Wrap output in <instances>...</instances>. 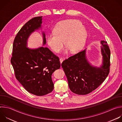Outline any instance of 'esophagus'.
<instances>
[{"label": "esophagus", "mask_w": 122, "mask_h": 122, "mask_svg": "<svg viewBox=\"0 0 122 122\" xmlns=\"http://www.w3.org/2000/svg\"><path fill=\"white\" fill-rule=\"evenodd\" d=\"M65 59V58H62V57H61L60 58V62L61 63V64L62 63V62L63 61V60Z\"/></svg>", "instance_id": "1"}]
</instances>
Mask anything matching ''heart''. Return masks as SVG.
I'll use <instances>...</instances> for the list:
<instances>
[{
  "label": "heart",
  "instance_id": "b5f03b06",
  "mask_svg": "<svg viewBox=\"0 0 122 122\" xmlns=\"http://www.w3.org/2000/svg\"><path fill=\"white\" fill-rule=\"evenodd\" d=\"M87 33L81 23L76 20L69 19L58 23L53 33L48 35L47 42L51 49L58 53L65 46L71 53L80 51L85 43Z\"/></svg>",
  "mask_w": 122,
  "mask_h": 122
}]
</instances>
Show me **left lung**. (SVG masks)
Wrapping results in <instances>:
<instances>
[{
  "label": "left lung",
  "instance_id": "1",
  "mask_svg": "<svg viewBox=\"0 0 122 122\" xmlns=\"http://www.w3.org/2000/svg\"><path fill=\"white\" fill-rule=\"evenodd\" d=\"M103 56L100 67L90 65L85 56V50L64 60L61 66L67 78L71 90L77 95L88 94L104 81L110 70L111 51L107 41H101Z\"/></svg>",
  "mask_w": 122,
  "mask_h": 122
}]
</instances>
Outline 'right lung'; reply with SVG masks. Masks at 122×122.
I'll list each match as a JSON object with an SVG mask.
<instances>
[{"label": "right lung", "instance_id": "obj_1", "mask_svg": "<svg viewBox=\"0 0 122 122\" xmlns=\"http://www.w3.org/2000/svg\"><path fill=\"white\" fill-rule=\"evenodd\" d=\"M42 17L33 18L17 34L10 59L16 79L27 91L38 96H44L53 90L51 75L60 67L59 57L48 48L30 49L26 47L30 34L41 27ZM43 36L44 45V33Z\"/></svg>", "mask_w": 122, "mask_h": 122}]
</instances>
